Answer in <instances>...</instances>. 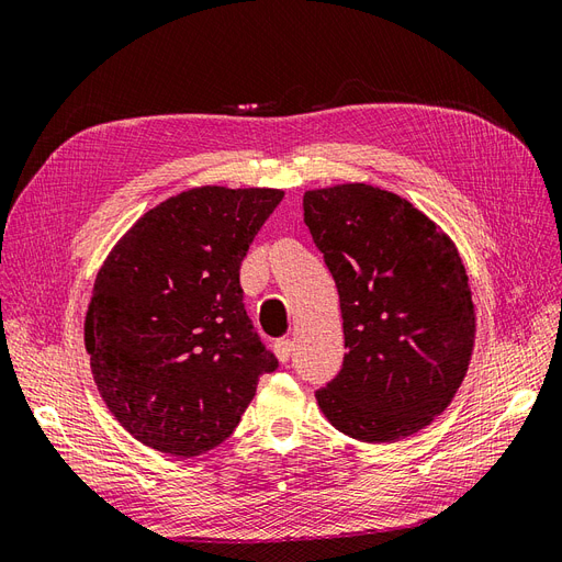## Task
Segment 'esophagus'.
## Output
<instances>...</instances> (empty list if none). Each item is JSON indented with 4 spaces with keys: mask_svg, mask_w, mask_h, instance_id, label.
Segmentation results:
<instances>
[{
    "mask_svg": "<svg viewBox=\"0 0 562 562\" xmlns=\"http://www.w3.org/2000/svg\"><path fill=\"white\" fill-rule=\"evenodd\" d=\"M274 353H277V359L281 363H285L288 359H291V353H293V342H291V339H277V342H274Z\"/></svg>",
    "mask_w": 562,
    "mask_h": 562,
    "instance_id": "esophagus-1",
    "label": "esophagus"
}]
</instances>
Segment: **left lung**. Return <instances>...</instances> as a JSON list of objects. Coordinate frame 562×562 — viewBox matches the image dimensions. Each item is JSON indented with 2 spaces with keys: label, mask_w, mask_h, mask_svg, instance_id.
Returning a JSON list of instances; mask_svg holds the SVG:
<instances>
[{
  "label": "left lung",
  "mask_w": 562,
  "mask_h": 562,
  "mask_svg": "<svg viewBox=\"0 0 562 562\" xmlns=\"http://www.w3.org/2000/svg\"><path fill=\"white\" fill-rule=\"evenodd\" d=\"M302 209L337 285L347 347L339 375L316 391L321 413L363 443L429 427L475 342L462 255L411 201L366 182L307 190Z\"/></svg>",
  "instance_id": "left-lung-1"
}]
</instances>
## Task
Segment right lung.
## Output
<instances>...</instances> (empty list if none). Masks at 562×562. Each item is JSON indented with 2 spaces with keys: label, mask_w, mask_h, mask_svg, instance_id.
<instances>
[{
  "label": "right lung",
  "mask_w": 562,
  "mask_h": 562,
  "mask_svg": "<svg viewBox=\"0 0 562 562\" xmlns=\"http://www.w3.org/2000/svg\"><path fill=\"white\" fill-rule=\"evenodd\" d=\"M281 199L271 187H194L149 209L100 267L83 347L108 411L143 446L213 450L277 370L244 310L239 267Z\"/></svg>",
  "instance_id": "obj_1"
}]
</instances>
